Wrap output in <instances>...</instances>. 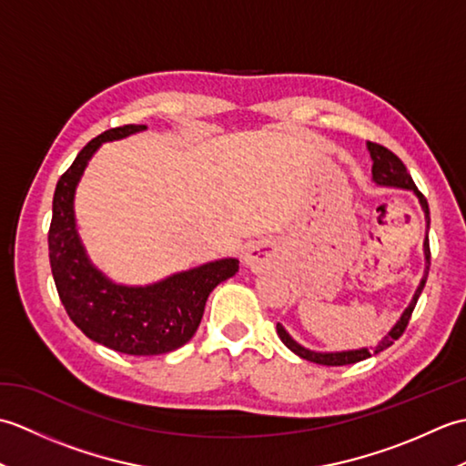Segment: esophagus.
<instances>
[{
	"mask_svg": "<svg viewBox=\"0 0 466 466\" xmlns=\"http://www.w3.org/2000/svg\"><path fill=\"white\" fill-rule=\"evenodd\" d=\"M266 260V256L260 248H248L244 254V264L248 266V268H256V266H260Z\"/></svg>",
	"mask_w": 466,
	"mask_h": 466,
	"instance_id": "34e87169",
	"label": "esophagus"
}]
</instances>
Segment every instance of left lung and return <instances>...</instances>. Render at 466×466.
<instances>
[{"label": "left lung", "instance_id": "obj_1", "mask_svg": "<svg viewBox=\"0 0 466 466\" xmlns=\"http://www.w3.org/2000/svg\"><path fill=\"white\" fill-rule=\"evenodd\" d=\"M366 147H369L370 152V160H372V182L376 186H382V187H400V190H410L414 196H417V200L422 208L424 212V222H427V234H424V242H422V252H424V274L420 279V284L417 286V290L412 294V300L409 302L407 309L400 314V319L397 320V324L392 326L389 330V334L382 336L380 342L374 346V349H354V350H336V352H320V350H310L302 346L300 342H296L292 336L289 334V330L284 329V326L279 322L276 324V332H279L280 340L289 346V349L299 354L300 359L304 360H310L316 364H324V366H344V364H354V362H360L366 360L369 356L374 352L379 354L382 350L389 349V346L399 339V336L407 329V324L410 320V314L414 310V306H417L419 296L424 289V284H427V276H429V266H431V248H429V228H431V216H429V202L427 198H424L419 187L414 186L412 177L407 170V166L400 162L399 156H394L390 150H386L384 146L379 144H372V142H366Z\"/></svg>", "mask_w": 466, "mask_h": 466}]
</instances>
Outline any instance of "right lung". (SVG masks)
Masks as SVG:
<instances>
[{"mask_svg": "<svg viewBox=\"0 0 466 466\" xmlns=\"http://www.w3.org/2000/svg\"><path fill=\"white\" fill-rule=\"evenodd\" d=\"M146 126L107 130L76 156L59 177L49 224V264L54 282L69 319L87 339L107 349L154 356L180 349L200 326L208 296L218 284L238 272V258L206 262L146 286L117 284L87 256L76 228V187L92 156L104 142L124 140Z\"/></svg>", "mask_w": 466, "mask_h": 466, "instance_id": "1", "label": "right lung"}]
</instances>
